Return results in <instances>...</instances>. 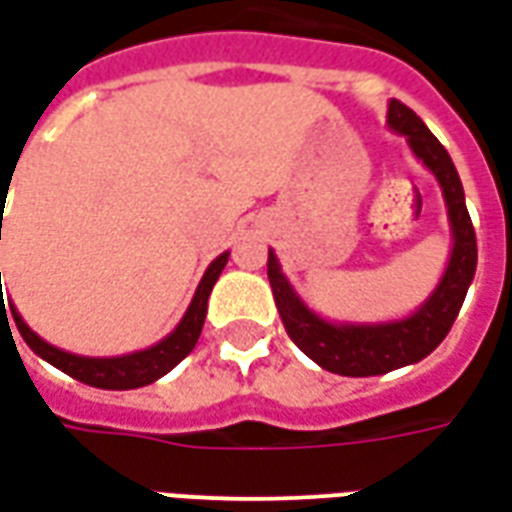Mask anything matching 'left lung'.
<instances>
[{"mask_svg":"<svg viewBox=\"0 0 512 512\" xmlns=\"http://www.w3.org/2000/svg\"><path fill=\"white\" fill-rule=\"evenodd\" d=\"M386 123L406 136L417 158H422V164L439 178L444 200L450 208L452 235H455L450 266L444 271L436 293L422 304V310L414 312L406 321L384 323V326H332L301 304L288 279L282 277L274 252H268V282L274 290L285 332L315 365L337 376H384L389 370L425 359L452 329L477 268V238L463 202L461 178L455 172L450 153L400 101L389 104Z\"/></svg>","mask_w":512,"mask_h":512,"instance_id":"obj_1","label":"left lung"}]
</instances>
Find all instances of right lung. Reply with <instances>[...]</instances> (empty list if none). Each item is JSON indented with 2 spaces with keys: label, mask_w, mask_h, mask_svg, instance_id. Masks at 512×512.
Listing matches in <instances>:
<instances>
[{
  "label": "right lung",
  "mask_w": 512,
  "mask_h": 512,
  "mask_svg": "<svg viewBox=\"0 0 512 512\" xmlns=\"http://www.w3.org/2000/svg\"><path fill=\"white\" fill-rule=\"evenodd\" d=\"M0 241H2V216H0ZM227 257L230 255H219L216 260H213L211 266H208V271H205V277H202L200 282V288H197V293H194V301H191L189 312L183 315V321H180L178 329L169 334L167 340H161L158 345L147 348V351H139V354L117 356V359H84V356L65 354V351H60V348L43 343L38 334L32 332L27 323L21 321V315H18V312H13V318H16V326H18V332H21V337H24V343H27L35 354L43 356L49 365L62 370V373H68V376L76 378V381H82V384L98 386V389H136V386L153 384L156 378L169 373L172 367L178 365L180 359H186V356L194 351V345H197V340H200L202 323H205V312H208V296H211L213 285H216V279H219V274H222ZM0 299H2V290H0Z\"/></svg>",
  "instance_id": "right-lung-1"
}]
</instances>
